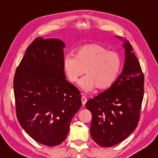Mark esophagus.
<instances>
[{
	"mask_svg": "<svg viewBox=\"0 0 158 158\" xmlns=\"http://www.w3.org/2000/svg\"><path fill=\"white\" fill-rule=\"evenodd\" d=\"M81 102H82V105L84 106L86 103V102H87V98H86V97H84V96H82L81 97Z\"/></svg>",
	"mask_w": 158,
	"mask_h": 158,
	"instance_id": "1",
	"label": "esophagus"
}]
</instances>
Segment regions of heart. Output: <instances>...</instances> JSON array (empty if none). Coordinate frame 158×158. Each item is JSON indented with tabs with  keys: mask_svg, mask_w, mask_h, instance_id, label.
Returning a JSON list of instances; mask_svg holds the SVG:
<instances>
[{
	"mask_svg": "<svg viewBox=\"0 0 158 158\" xmlns=\"http://www.w3.org/2000/svg\"><path fill=\"white\" fill-rule=\"evenodd\" d=\"M121 66L120 55L98 43L80 46L75 56L68 55L64 60V69L70 82L77 83L85 73L86 76L80 82L85 92L95 88L100 90L110 88L118 78Z\"/></svg>",
	"mask_w": 158,
	"mask_h": 158,
	"instance_id": "heart-1",
	"label": "heart"
}]
</instances>
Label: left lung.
Wrapping results in <instances>:
<instances>
[{
  "label": "left lung",
  "instance_id": "obj_1",
  "mask_svg": "<svg viewBox=\"0 0 158 158\" xmlns=\"http://www.w3.org/2000/svg\"><path fill=\"white\" fill-rule=\"evenodd\" d=\"M124 42L123 72L110 88L89 98L85 104L92 115L91 137L103 147H112L124 140L137 127L140 119L144 74L130 43Z\"/></svg>",
  "mask_w": 158,
  "mask_h": 158
}]
</instances>
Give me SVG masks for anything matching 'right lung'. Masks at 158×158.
Returning a JSON list of instances; mask_svg holds the SVG:
<instances>
[{
  "instance_id": "obj_1",
  "label": "right lung",
  "mask_w": 158,
  "mask_h": 158,
  "mask_svg": "<svg viewBox=\"0 0 158 158\" xmlns=\"http://www.w3.org/2000/svg\"><path fill=\"white\" fill-rule=\"evenodd\" d=\"M65 44L59 39H35L15 70L16 116L33 140L54 147L69 134L71 120L81 107V96L66 80Z\"/></svg>"
}]
</instances>
